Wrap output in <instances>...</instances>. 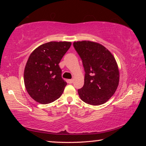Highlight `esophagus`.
Segmentation results:
<instances>
[{
  "label": "esophagus",
  "instance_id": "34e87169",
  "mask_svg": "<svg viewBox=\"0 0 146 146\" xmlns=\"http://www.w3.org/2000/svg\"><path fill=\"white\" fill-rule=\"evenodd\" d=\"M68 82L69 84H72L73 82V79H69V80H68Z\"/></svg>",
  "mask_w": 146,
  "mask_h": 146
}]
</instances>
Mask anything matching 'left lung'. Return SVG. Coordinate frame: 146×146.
Returning <instances> with one entry per match:
<instances>
[{
	"instance_id": "1",
	"label": "left lung",
	"mask_w": 146,
	"mask_h": 146,
	"mask_svg": "<svg viewBox=\"0 0 146 146\" xmlns=\"http://www.w3.org/2000/svg\"><path fill=\"white\" fill-rule=\"evenodd\" d=\"M73 47L85 71L84 84L78 90L79 97L88 104H104L115 93L119 82L115 57L104 46L94 42H75Z\"/></svg>"
}]
</instances>
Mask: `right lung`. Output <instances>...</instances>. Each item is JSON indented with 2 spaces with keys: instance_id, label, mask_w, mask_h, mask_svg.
<instances>
[{
  "instance_id": "obj_1",
  "label": "right lung",
  "mask_w": 146,
  "mask_h": 146,
  "mask_svg": "<svg viewBox=\"0 0 146 146\" xmlns=\"http://www.w3.org/2000/svg\"><path fill=\"white\" fill-rule=\"evenodd\" d=\"M71 45L70 42H49L29 55L24 69V84L30 97L37 102L51 103L62 94L67 83L62 78L58 64Z\"/></svg>"
}]
</instances>
